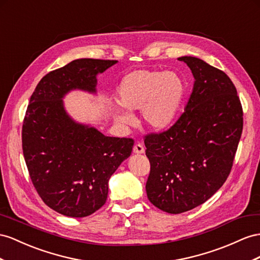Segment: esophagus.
<instances>
[{"instance_id": "34e87169", "label": "esophagus", "mask_w": 260, "mask_h": 260, "mask_svg": "<svg viewBox=\"0 0 260 260\" xmlns=\"http://www.w3.org/2000/svg\"><path fill=\"white\" fill-rule=\"evenodd\" d=\"M133 151H134L135 154H144L145 148H144V146L142 144L138 143V144H136L134 146V148H133Z\"/></svg>"}]
</instances>
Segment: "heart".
Here are the masks:
<instances>
[{
	"mask_svg": "<svg viewBox=\"0 0 260 260\" xmlns=\"http://www.w3.org/2000/svg\"><path fill=\"white\" fill-rule=\"evenodd\" d=\"M185 94L183 80L174 72L136 70L125 76L117 88V102L126 111L142 110L144 123L161 131L175 121ZM115 118L129 124L132 116L115 110Z\"/></svg>",
	"mask_w": 260,
	"mask_h": 260,
	"instance_id": "b5f03b06",
	"label": "heart"
}]
</instances>
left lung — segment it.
Masks as SVG:
<instances>
[{"label":"left lung","instance_id":"left-lung-1","mask_svg":"<svg viewBox=\"0 0 260 260\" xmlns=\"http://www.w3.org/2000/svg\"><path fill=\"white\" fill-rule=\"evenodd\" d=\"M196 79L185 110L167 131L145 135L149 201L171 214L204 203L230 176L243 132V108L222 70L181 57Z\"/></svg>","mask_w":260,"mask_h":260}]
</instances>
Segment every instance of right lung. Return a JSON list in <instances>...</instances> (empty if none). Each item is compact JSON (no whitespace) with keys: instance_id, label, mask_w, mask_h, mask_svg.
<instances>
[{"instance_id":"obj_1","label":"right lung","mask_w":260,"mask_h":260,"mask_svg":"<svg viewBox=\"0 0 260 260\" xmlns=\"http://www.w3.org/2000/svg\"><path fill=\"white\" fill-rule=\"evenodd\" d=\"M116 62L77 59L43 77L30 96L22 128L25 162L38 196L62 215L84 217L102 208L110 177L132 154L134 139L76 123L61 100L73 89L95 92L98 73Z\"/></svg>"}]
</instances>
